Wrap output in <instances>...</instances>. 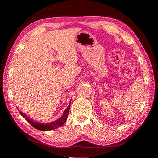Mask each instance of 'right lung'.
Masks as SVG:
<instances>
[{
	"instance_id": "1",
	"label": "right lung",
	"mask_w": 158,
	"mask_h": 158,
	"mask_svg": "<svg viewBox=\"0 0 158 158\" xmlns=\"http://www.w3.org/2000/svg\"><path fill=\"white\" fill-rule=\"evenodd\" d=\"M69 107H70V103L69 104V106H68V108H67L65 110V111H64L62 117H60L59 119H58L57 121H56L54 122L49 123H45V124L39 123L38 122L33 121V120L29 118L28 116H26V114L22 113V112H21L20 111H19V113L21 114V116H22L23 118H25L26 121H27L29 123L32 125V126L35 128V129L42 130V131H47V130H54L56 128H58L60 126H62V125L65 123L66 122L67 118L68 116Z\"/></svg>"
}]
</instances>
